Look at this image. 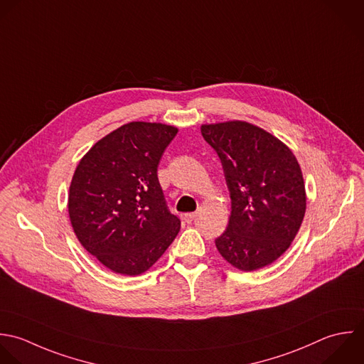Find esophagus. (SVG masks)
<instances>
[{"mask_svg": "<svg viewBox=\"0 0 364 364\" xmlns=\"http://www.w3.org/2000/svg\"><path fill=\"white\" fill-rule=\"evenodd\" d=\"M184 221L187 223V224H191L193 223V220L196 218V214L194 213H187V214H184Z\"/></svg>", "mask_w": 364, "mask_h": 364, "instance_id": "34e87169", "label": "esophagus"}]
</instances>
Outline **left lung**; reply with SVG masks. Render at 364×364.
Wrapping results in <instances>:
<instances>
[{
  "label": "left lung",
  "instance_id": "left-lung-1",
  "mask_svg": "<svg viewBox=\"0 0 364 364\" xmlns=\"http://www.w3.org/2000/svg\"><path fill=\"white\" fill-rule=\"evenodd\" d=\"M201 134L223 163L231 198L228 227L215 240L218 252L245 272L271 265L291 247L306 211L295 154L248 122L203 124Z\"/></svg>",
  "mask_w": 364,
  "mask_h": 364
}]
</instances>
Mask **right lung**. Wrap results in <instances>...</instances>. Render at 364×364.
Here are the masks:
<instances>
[{"label": "right lung", "mask_w": 364, "mask_h": 364, "mask_svg": "<svg viewBox=\"0 0 364 364\" xmlns=\"http://www.w3.org/2000/svg\"><path fill=\"white\" fill-rule=\"evenodd\" d=\"M177 132L170 124L130 122L95 143L73 173L68 194L73 232L114 274L146 272L180 231L157 177Z\"/></svg>", "instance_id": "obj_1"}]
</instances>
